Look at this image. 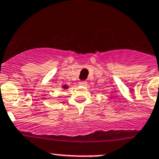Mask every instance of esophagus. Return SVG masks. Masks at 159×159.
<instances>
[{"label": "esophagus", "instance_id": "34e87169", "mask_svg": "<svg viewBox=\"0 0 159 159\" xmlns=\"http://www.w3.org/2000/svg\"><path fill=\"white\" fill-rule=\"evenodd\" d=\"M79 84H80V85H81V86H87V81H80V82L79 83Z\"/></svg>", "mask_w": 159, "mask_h": 159}]
</instances>
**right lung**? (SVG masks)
<instances>
[{
    "mask_svg": "<svg viewBox=\"0 0 159 159\" xmlns=\"http://www.w3.org/2000/svg\"><path fill=\"white\" fill-rule=\"evenodd\" d=\"M63 88H64V89H67V86H66V85H65V86H63Z\"/></svg>",
    "mask_w": 159,
    "mask_h": 159,
    "instance_id": "right-lung-1",
    "label": "right lung"
}]
</instances>
